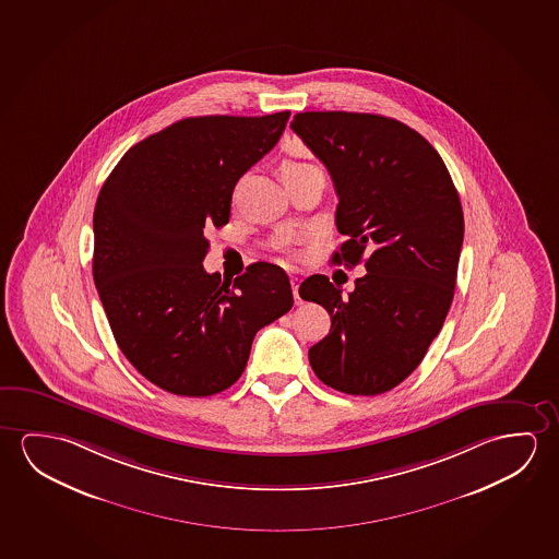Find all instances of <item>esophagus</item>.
I'll list each match as a JSON object with an SVG mask.
<instances>
[{
  "label": "esophagus",
  "instance_id": "obj_1",
  "mask_svg": "<svg viewBox=\"0 0 559 559\" xmlns=\"http://www.w3.org/2000/svg\"><path fill=\"white\" fill-rule=\"evenodd\" d=\"M290 284H293L294 300H296V304H301L300 294H298V288H300V278H298V276H290Z\"/></svg>",
  "mask_w": 559,
  "mask_h": 559
}]
</instances>
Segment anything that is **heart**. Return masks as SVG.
I'll return each instance as SVG.
<instances>
[{
    "instance_id": "1",
    "label": "heart",
    "mask_w": 559,
    "mask_h": 559,
    "mask_svg": "<svg viewBox=\"0 0 559 559\" xmlns=\"http://www.w3.org/2000/svg\"><path fill=\"white\" fill-rule=\"evenodd\" d=\"M306 166H311V164L296 163V160H284V163L281 164V176L296 173V170H301V168H306Z\"/></svg>"
}]
</instances>
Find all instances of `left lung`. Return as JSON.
<instances>
[{
	"label": "left lung",
	"mask_w": 559,
	"mask_h": 559,
	"mask_svg": "<svg viewBox=\"0 0 559 559\" xmlns=\"http://www.w3.org/2000/svg\"><path fill=\"white\" fill-rule=\"evenodd\" d=\"M290 128L335 183L333 259L366 261L348 296L323 275L304 300L331 316L310 348L311 370L346 395H381L408 378L438 336L455 293L463 248L461 199L445 163L418 131L378 114L300 112Z\"/></svg>",
	"instance_id": "8db88e82"
}]
</instances>
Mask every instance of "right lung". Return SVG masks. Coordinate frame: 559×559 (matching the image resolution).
I'll return each instance as SVG.
<instances>
[{"label": "right lung", "mask_w": 559, "mask_h": 559, "mask_svg": "<svg viewBox=\"0 0 559 559\" xmlns=\"http://www.w3.org/2000/svg\"><path fill=\"white\" fill-rule=\"evenodd\" d=\"M288 118L176 121L131 146L98 193L96 290L123 356L168 393L209 396L234 385L259 329L293 308L281 266L253 263L228 284L203 269L206 226L228 223L234 186Z\"/></svg>", "instance_id": "right-lung-1"}]
</instances>
